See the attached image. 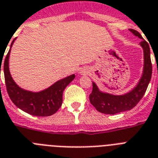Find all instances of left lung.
Returning a JSON list of instances; mask_svg holds the SVG:
<instances>
[{
  "label": "left lung",
  "instance_id": "1",
  "mask_svg": "<svg viewBox=\"0 0 158 158\" xmlns=\"http://www.w3.org/2000/svg\"><path fill=\"white\" fill-rule=\"evenodd\" d=\"M129 30L140 39H143L141 35L134 29ZM139 44L143 49V72L139 83L131 92H128L123 96H114V95L104 93L99 91L95 83H92V91L89 96V100L92 106L96 110L102 114H115L118 113L131 110L133 109L145 93L148 83L152 77V62L150 58V48L148 42L143 39Z\"/></svg>",
  "mask_w": 158,
  "mask_h": 158
}]
</instances>
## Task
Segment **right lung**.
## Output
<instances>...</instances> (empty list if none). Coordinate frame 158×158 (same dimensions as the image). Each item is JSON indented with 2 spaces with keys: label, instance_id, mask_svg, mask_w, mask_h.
<instances>
[{
  "label": "right lung",
  "instance_id": "right-lung-1",
  "mask_svg": "<svg viewBox=\"0 0 158 158\" xmlns=\"http://www.w3.org/2000/svg\"><path fill=\"white\" fill-rule=\"evenodd\" d=\"M15 39L11 43L12 47ZM10 49L4 61V75L9 97L17 107L29 114L46 117L57 112L62 104V93L66 86L75 79V75L56 82L51 87L40 92H31L22 89L13 80L9 70ZM1 62L2 61H1Z\"/></svg>",
  "mask_w": 158,
  "mask_h": 158
}]
</instances>
